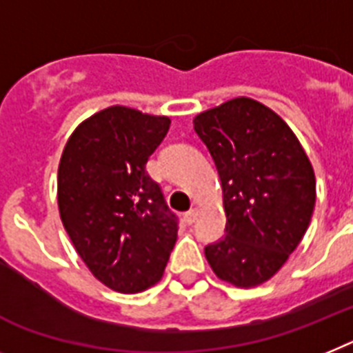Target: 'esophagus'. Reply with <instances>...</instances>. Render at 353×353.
I'll use <instances>...</instances> for the list:
<instances>
[{
  "instance_id": "1",
  "label": "esophagus",
  "mask_w": 353,
  "mask_h": 353,
  "mask_svg": "<svg viewBox=\"0 0 353 353\" xmlns=\"http://www.w3.org/2000/svg\"><path fill=\"white\" fill-rule=\"evenodd\" d=\"M196 216H198V209L193 208V209H189V211L183 214V220H185L188 223H193L194 220H196Z\"/></svg>"
}]
</instances>
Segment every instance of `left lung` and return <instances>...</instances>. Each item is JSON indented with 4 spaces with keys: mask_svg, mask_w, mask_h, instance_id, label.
<instances>
[{
    "mask_svg": "<svg viewBox=\"0 0 353 353\" xmlns=\"http://www.w3.org/2000/svg\"><path fill=\"white\" fill-rule=\"evenodd\" d=\"M223 189L225 236L205 247L214 274L256 287L283 267L307 232L316 176L292 130L270 108L238 97L194 117Z\"/></svg>",
    "mask_w": 353,
    "mask_h": 353,
    "instance_id": "obj_1",
    "label": "left lung"
}]
</instances>
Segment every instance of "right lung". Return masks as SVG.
I'll list each match as a JSON object with an SVG mask.
<instances>
[{
    "label": "right lung",
    "mask_w": 353,
    "mask_h": 353,
    "mask_svg": "<svg viewBox=\"0 0 353 353\" xmlns=\"http://www.w3.org/2000/svg\"><path fill=\"white\" fill-rule=\"evenodd\" d=\"M171 121L126 106L95 113L72 133L57 174L63 225L92 274L117 292L155 285L179 218L145 164Z\"/></svg>",
    "instance_id": "obj_1"
}]
</instances>
